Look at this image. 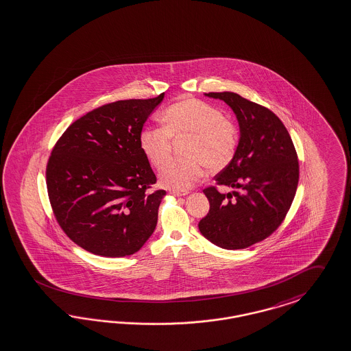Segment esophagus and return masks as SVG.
Masks as SVG:
<instances>
[{"mask_svg":"<svg viewBox=\"0 0 351 351\" xmlns=\"http://www.w3.org/2000/svg\"><path fill=\"white\" fill-rule=\"evenodd\" d=\"M171 195H174V196L180 197V196H184V195H187V193H186V191H171Z\"/></svg>","mask_w":351,"mask_h":351,"instance_id":"34e87169","label":"esophagus"}]
</instances>
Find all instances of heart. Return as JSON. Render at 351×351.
Returning <instances> with one entry per match:
<instances>
[{
  "label": "heart",
  "mask_w": 351,
  "mask_h": 351,
  "mask_svg": "<svg viewBox=\"0 0 351 351\" xmlns=\"http://www.w3.org/2000/svg\"><path fill=\"white\" fill-rule=\"evenodd\" d=\"M161 128H144L139 145L147 160L161 169L169 160L171 139L190 136L183 161H171L160 173V184L176 191L191 189L209 170L225 168L233 158L238 131L220 109L196 99H183L161 113Z\"/></svg>",
  "instance_id": "obj_1"
}]
</instances>
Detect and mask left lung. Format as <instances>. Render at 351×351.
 Returning <instances> with one entry per match:
<instances>
[{
    "mask_svg": "<svg viewBox=\"0 0 351 351\" xmlns=\"http://www.w3.org/2000/svg\"><path fill=\"white\" fill-rule=\"evenodd\" d=\"M204 95L232 108L239 141L232 161L215 178L234 190L203 191L209 212L199 230L221 248H246L269 237L285 219L298 186V157L284 123L269 109L234 92Z\"/></svg>",
    "mask_w": 351,
    "mask_h": 351,
    "instance_id": "1",
    "label": "left lung"
}]
</instances>
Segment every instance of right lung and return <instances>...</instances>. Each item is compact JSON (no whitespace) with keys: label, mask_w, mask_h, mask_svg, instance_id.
<instances>
[{"label":"right lung","mask_w":351,"mask_h":351,"mask_svg":"<svg viewBox=\"0 0 351 351\" xmlns=\"http://www.w3.org/2000/svg\"><path fill=\"white\" fill-rule=\"evenodd\" d=\"M164 95L103 105L71 123L53 148L47 187L54 216L78 246L105 258L139 251L155 232L164 190L139 135Z\"/></svg>","instance_id":"add662e5"}]
</instances>
